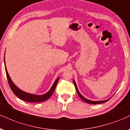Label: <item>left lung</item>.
<instances>
[{
    "label": "left lung",
    "instance_id": "left-lung-1",
    "mask_svg": "<svg viewBox=\"0 0 130 130\" xmlns=\"http://www.w3.org/2000/svg\"><path fill=\"white\" fill-rule=\"evenodd\" d=\"M73 83H74V86H75V88H76V91H77V93L78 94V95H79V96L80 97V99L82 100V101H84V102H85L86 103H88V104H94V105H96V104H102V103H104V102H106L108 101L109 100H110L111 98H109L108 99H107V100H105V101H90V100L89 99H87V98H85V97H84L82 96V94H81L80 92H79V91L78 90V88H77V85H76V83L75 82V80L73 79Z\"/></svg>",
    "mask_w": 130,
    "mask_h": 130
}]
</instances>
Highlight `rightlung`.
<instances>
[{"mask_svg": "<svg viewBox=\"0 0 130 130\" xmlns=\"http://www.w3.org/2000/svg\"><path fill=\"white\" fill-rule=\"evenodd\" d=\"M4 62H5V71L6 74H7V77L8 81V84L10 85V87L11 90L13 92V93L18 97L19 99H20L22 101L28 102H43L48 99H49L50 97L51 96V95L53 94V93H54V90H55L56 87L57 85V82H58L59 77L57 78L55 82H54L53 85L51 87V88H50V90L48 91L47 93L43 94L41 95H38V94H31L26 93V92L24 91L20 90V88H19L16 85H15L14 83L12 82L11 79L10 75H9L8 73L7 68H6L5 65V60L4 59Z\"/></svg>", "mask_w": 130, "mask_h": 130, "instance_id": "right-lung-1", "label": "right lung"}]
</instances>
